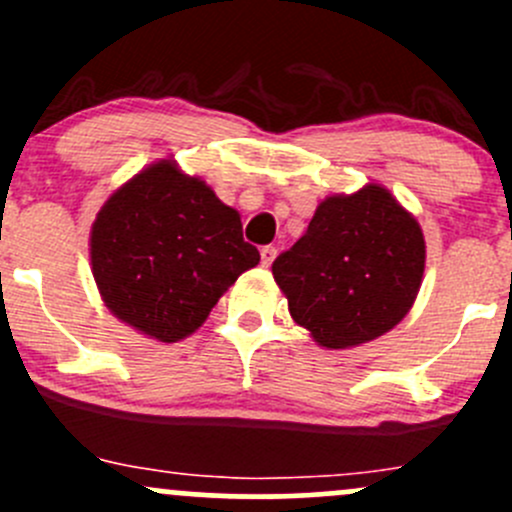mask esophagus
<instances>
[{
  "label": "esophagus",
  "mask_w": 512,
  "mask_h": 512,
  "mask_svg": "<svg viewBox=\"0 0 512 512\" xmlns=\"http://www.w3.org/2000/svg\"><path fill=\"white\" fill-rule=\"evenodd\" d=\"M260 257H262V265L270 267L272 262H274V257H277V250H274L272 245H265V247H262V250H260Z\"/></svg>",
  "instance_id": "obj_1"
}]
</instances>
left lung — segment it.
<instances>
[{
	"mask_svg": "<svg viewBox=\"0 0 512 512\" xmlns=\"http://www.w3.org/2000/svg\"><path fill=\"white\" fill-rule=\"evenodd\" d=\"M424 235L387 188L328 196L309 228L274 260L289 314L319 346L353 348L383 336L422 287Z\"/></svg>",
	"mask_w": 512,
	"mask_h": 512,
	"instance_id": "8db88e82",
	"label": "left lung"
}]
</instances>
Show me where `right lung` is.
<instances>
[{"mask_svg": "<svg viewBox=\"0 0 512 512\" xmlns=\"http://www.w3.org/2000/svg\"><path fill=\"white\" fill-rule=\"evenodd\" d=\"M260 262L240 213L171 159L117 188L90 230V265L107 309L161 343L191 336L242 272Z\"/></svg>", "mask_w": 512, "mask_h": 512, "instance_id": "obj_1", "label": "right lung"}]
</instances>
